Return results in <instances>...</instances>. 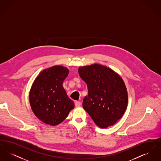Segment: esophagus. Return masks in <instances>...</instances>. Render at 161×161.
<instances>
[{
    "label": "esophagus",
    "mask_w": 161,
    "mask_h": 161,
    "mask_svg": "<svg viewBox=\"0 0 161 161\" xmlns=\"http://www.w3.org/2000/svg\"><path fill=\"white\" fill-rule=\"evenodd\" d=\"M81 103L80 101H76L75 102V107H80V106H81Z\"/></svg>",
    "instance_id": "esophagus-1"
}]
</instances>
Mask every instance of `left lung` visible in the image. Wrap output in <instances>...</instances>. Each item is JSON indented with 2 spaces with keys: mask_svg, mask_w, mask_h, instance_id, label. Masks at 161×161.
<instances>
[{
  "mask_svg": "<svg viewBox=\"0 0 161 161\" xmlns=\"http://www.w3.org/2000/svg\"><path fill=\"white\" fill-rule=\"evenodd\" d=\"M81 78L87 86L88 95L83 106L101 128L114 125L127 106V91L122 78L112 69L98 64L78 68Z\"/></svg>",
  "mask_w": 161,
  "mask_h": 161,
  "instance_id": "obj_1",
  "label": "left lung"
}]
</instances>
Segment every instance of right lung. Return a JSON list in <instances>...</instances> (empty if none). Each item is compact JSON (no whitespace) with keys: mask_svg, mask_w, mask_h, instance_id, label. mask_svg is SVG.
<instances>
[{"mask_svg":"<svg viewBox=\"0 0 161 161\" xmlns=\"http://www.w3.org/2000/svg\"><path fill=\"white\" fill-rule=\"evenodd\" d=\"M69 72L65 67L53 66L42 71L32 84L30 93L31 108L43 123L57 125L74 108V103L63 87Z\"/></svg>","mask_w":161,"mask_h":161,"instance_id":"right-lung-1","label":"right lung"}]
</instances>
